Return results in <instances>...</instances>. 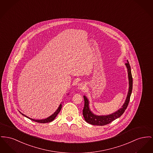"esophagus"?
Returning <instances> with one entry per match:
<instances>
[{
  "label": "esophagus",
  "instance_id": "34e87169",
  "mask_svg": "<svg viewBox=\"0 0 153 153\" xmlns=\"http://www.w3.org/2000/svg\"><path fill=\"white\" fill-rule=\"evenodd\" d=\"M85 84H84L82 82L79 83L77 85L78 89H80V90H84L85 88Z\"/></svg>",
  "mask_w": 153,
  "mask_h": 153
}]
</instances>
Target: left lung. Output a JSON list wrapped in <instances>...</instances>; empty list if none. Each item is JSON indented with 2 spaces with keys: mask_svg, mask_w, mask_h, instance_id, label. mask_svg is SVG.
<instances>
[{
  "mask_svg": "<svg viewBox=\"0 0 153 153\" xmlns=\"http://www.w3.org/2000/svg\"><path fill=\"white\" fill-rule=\"evenodd\" d=\"M126 66L127 69V72H128L129 89H128V94H127L125 102L123 104V105L121 106V108L118 109L116 111H115L114 113H113L108 115L98 116V115L95 114L93 112L91 111L90 108L89 100L87 98V97L84 95L83 97L84 99V107L82 110V114H83V117L87 123L94 126H105L106 124L110 123L111 122L115 120L118 118L121 117V116L124 113L129 102L131 95L132 94V84H133V80H132V76L131 74V66L128 61H127V62L126 63Z\"/></svg>",
  "mask_w": 153,
  "mask_h": 153,
  "instance_id": "left-lung-1",
  "label": "left lung"
}]
</instances>
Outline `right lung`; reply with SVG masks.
Here are the masks:
<instances>
[{"label": "right lung", "mask_w": 153, "mask_h": 153, "mask_svg": "<svg viewBox=\"0 0 153 153\" xmlns=\"http://www.w3.org/2000/svg\"><path fill=\"white\" fill-rule=\"evenodd\" d=\"M62 103H63L62 102V103L59 105V106L58 108H57V110L54 112V113H53L52 115H51L50 116H49V117H47V118H45V119L35 120V119L30 118L27 117V116H25V114H22V113H21L20 111H19V112L22 114V115H23V116H24L25 117H27V118H29V119H30V120H32V121H33L37 122V123H50V122H51L52 121L54 120V119L55 118V117H56V116L58 115V113H59V111H61V108H62Z\"/></svg>", "instance_id": "right-lung-1"}]
</instances>
